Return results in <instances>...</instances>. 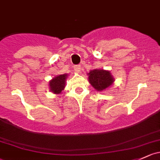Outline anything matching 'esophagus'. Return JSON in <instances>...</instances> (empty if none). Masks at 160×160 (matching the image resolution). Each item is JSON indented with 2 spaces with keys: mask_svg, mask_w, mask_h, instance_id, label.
Masks as SVG:
<instances>
[{
  "mask_svg": "<svg viewBox=\"0 0 160 160\" xmlns=\"http://www.w3.org/2000/svg\"><path fill=\"white\" fill-rule=\"evenodd\" d=\"M74 69L77 72H80L81 70V67H80V65H77V66H74Z\"/></svg>",
  "mask_w": 160,
  "mask_h": 160,
  "instance_id": "1",
  "label": "esophagus"
}]
</instances>
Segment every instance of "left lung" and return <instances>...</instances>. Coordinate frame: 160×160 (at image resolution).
Instances as JSON below:
<instances>
[{"label": "left lung", "instance_id": "left-lung-1", "mask_svg": "<svg viewBox=\"0 0 160 160\" xmlns=\"http://www.w3.org/2000/svg\"><path fill=\"white\" fill-rule=\"evenodd\" d=\"M88 74V80L91 86L98 91H105L114 82V78L109 71L104 69H93Z\"/></svg>", "mask_w": 160, "mask_h": 160}]
</instances>
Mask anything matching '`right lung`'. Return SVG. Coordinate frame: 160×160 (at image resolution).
Returning a JSON list of instances; mask_svg holds the SVG:
<instances>
[{"label": "right lung", "mask_w": 160, "mask_h": 160, "mask_svg": "<svg viewBox=\"0 0 160 160\" xmlns=\"http://www.w3.org/2000/svg\"><path fill=\"white\" fill-rule=\"evenodd\" d=\"M67 74L58 75L54 77L52 80L49 81L50 91L55 94H60L64 90L66 85V80L67 78Z\"/></svg>", "instance_id": "obj_1"}]
</instances>
